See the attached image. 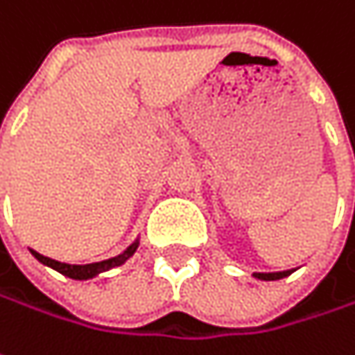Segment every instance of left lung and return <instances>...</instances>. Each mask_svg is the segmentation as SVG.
<instances>
[{
    "label": "left lung",
    "instance_id": "1",
    "mask_svg": "<svg viewBox=\"0 0 355 355\" xmlns=\"http://www.w3.org/2000/svg\"><path fill=\"white\" fill-rule=\"evenodd\" d=\"M291 272H293V270H284V272H256L254 276L260 278V280H280V278L288 276Z\"/></svg>",
    "mask_w": 355,
    "mask_h": 355
}]
</instances>
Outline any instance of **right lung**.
Wrapping results in <instances>:
<instances>
[{
	"instance_id": "1",
	"label": "right lung",
	"mask_w": 355,
	"mask_h": 355,
	"mask_svg": "<svg viewBox=\"0 0 355 355\" xmlns=\"http://www.w3.org/2000/svg\"><path fill=\"white\" fill-rule=\"evenodd\" d=\"M136 248H138V243H132L123 254H119V256H115V258H110V260H103V262H93V264H64V262H56V260H52V258H46V256H42V254H38V252H34L32 250V254H34V258L36 260H40L42 264H46L50 268H54L56 272L64 274V276H69V278H75V280H85V278H91V276H97L99 272H105V270H110V268H115V266H119V264H123L134 252H136Z\"/></svg>"
}]
</instances>
